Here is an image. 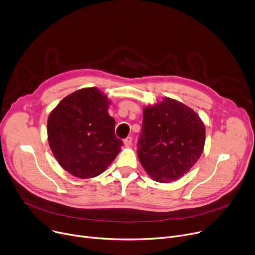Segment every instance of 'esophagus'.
Returning <instances> with one entry per match:
<instances>
[{"label":"esophagus","instance_id":"obj_1","mask_svg":"<svg viewBox=\"0 0 255 255\" xmlns=\"http://www.w3.org/2000/svg\"><path fill=\"white\" fill-rule=\"evenodd\" d=\"M124 144H125L126 146H130V145L132 144V137H131V136L126 137V138L124 139Z\"/></svg>","mask_w":255,"mask_h":255}]
</instances>
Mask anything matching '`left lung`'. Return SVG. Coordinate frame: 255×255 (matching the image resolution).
Masks as SVG:
<instances>
[{
    "label": "left lung",
    "mask_w": 255,
    "mask_h": 255,
    "mask_svg": "<svg viewBox=\"0 0 255 255\" xmlns=\"http://www.w3.org/2000/svg\"><path fill=\"white\" fill-rule=\"evenodd\" d=\"M205 140L203 121L182 102L166 97L143 109L137 156L154 181L169 183L186 175L202 156Z\"/></svg>",
    "instance_id": "8db88e82"
}]
</instances>
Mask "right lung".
I'll return each instance as SVG.
<instances>
[{
    "mask_svg": "<svg viewBox=\"0 0 255 255\" xmlns=\"http://www.w3.org/2000/svg\"><path fill=\"white\" fill-rule=\"evenodd\" d=\"M110 100L97 88H85L65 97L47 120L50 150L59 164L79 179L99 176L121 151Z\"/></svg>",
    "mask_w": 255,
    "mask_h": 255,
    "instance_id": "1",
    "label": "right lung"
}]
</instances>
